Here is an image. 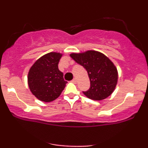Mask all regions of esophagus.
<instances>
[{
	"instance_id": "1",
	"label": "esophagus",
	"mask_w": 148,
	"mask_h": 148,
	"mask_svg": "<svg viewBox=\"0 0 148 148\" xmlns=\"http://www.w3.org/2000/svg\"><path fill=\"white\" fill-rule=\"evenodd\" d=\"M72 81V82H73V83H74V84H76V82H77V80H76V78H74V79H73Z\"/></svg>"
}]
</instances>
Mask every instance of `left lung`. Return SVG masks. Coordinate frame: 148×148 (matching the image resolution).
<instances>
[{"label":"left lung","mask_w":148,"mask_h":148,"mask_svg":"<svg viewBox=\"0 0 148 148\" xmlns=\"http://www.w3.org/2000/svg\"><path fill=\"white\" fill-rule=\"evenodd\" d=\"M70 56L87 70L90 88L84 94L89 99L103 100L115 90L118 79V72L112 61L102 53L88 50L72 53Z\"/></svg>","instance_id":"obj_1"}]
</instances>
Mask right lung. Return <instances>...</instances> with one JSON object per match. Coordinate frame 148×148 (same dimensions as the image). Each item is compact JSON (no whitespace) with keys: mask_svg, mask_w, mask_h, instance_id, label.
I'll use <instances>...</instances> for the list:
<instances>
[{"mask_svg":"<svg viewBox=\"0 0 148 148\" xmlns=\"http://www.w3.org/2000/svg\"><path fill=\"white\" fill-rule=\"evenodd\" d=\"M62 53L50 52L34 62L28 74V84L32 94L45 102L56 99L65 88L67 81L58 69Z\"/></svg>","mask_w":148,"mask_h":148,"instance_id":"obj_1","label":"right lung"}]
</instances>
